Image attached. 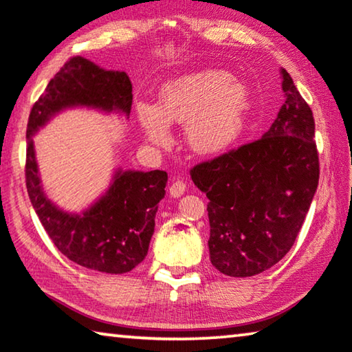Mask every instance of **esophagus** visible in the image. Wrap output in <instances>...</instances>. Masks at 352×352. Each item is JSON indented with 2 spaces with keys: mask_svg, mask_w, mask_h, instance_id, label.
<instances>
[{
  "mask_svg": "<svg viewBox=\"0 0 352 352\" xmlns=\"http://www.w3.org/2000/svg\"><path fill=\"white\" fill-rule=\"evenodd\" d=\"M186 191V183L182 182V180H172L170 186H169V192L172 197H180L185 194Z\"/></svg>",
  "mask_w": 352,
  "mask_h": 352,
  "instance_id": "esophagus-1",
  "label": "esophagus"
}]
</instances>
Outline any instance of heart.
I'll list each match as a JSON object with an SVG mask.
<instances>
[{"label": "heart", "instance_id": "b5f03b06", "mask_svg": "<svg viewBox=\"0 0 352 352\" xmlns=\"http://www.w3.org/2000/svg\"><path fill=\"white\" fill-rule=\"evenodd\" d=\"M158 108L136 106L146 136L156 146L169 142V125H186V141L204 156L224 153L241 136L250 109V94L227 72L204 70L164 82Z\"/></svg>", "mask_w": 352, "mask_h": 352}]
</instances>
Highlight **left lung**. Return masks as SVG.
Listing matches in <instances>:
<instances>
[{
    "label": "left lung",
    "mask_w": 352,
    "mask_h": 352,
    "mask_svg": "<svg viewBox=\"0 0 352 352\" xmlns=\"http://www.w3.org/2000/svg\"><path fill=\"white\" fill-rule=\"evenodd\" d=\"M285 103L263 136L191 169L208 197L210 260L230 277L260 274L296 241L320 180L315 120L285 69Z\"/></svg>",
    "instance_id": "obj_1"
}]
</instances>
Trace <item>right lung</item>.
Wrapping results in <instances>:
<instances>
[{
	"label": "right lung",
	"instance_id": "obj_1",
	"mask_svg": "<svg viewBox=\"0 0 352 352\" xmlns=\"http://www.w3.org/2000/svg\"><path fill=\"white\" fill-rule=\"evenodd\" d=\"M131 81L125 72L103 70L75 56L52 78L32 106L26 128V189L31 204L54 246L87 270L124 274L148 252L155 214L164 197V170H117L108 191L81 214L67 213L50 202L41 186L32 136L54 114L72 106H87L130 116Z\"/></svg>",
	"mask_w": 352,
	"mask_h": 352
}]
</instances>
